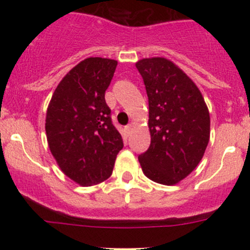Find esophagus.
I'll list each match as a JSON object with an SVG mask.
<instances>
[{
    "label": "esophagus",
    "mask_w": 250,
    "mask_h": 250,
    "mask_svg": "<svg viewBox=\"0 0 250 250\" xmlns=\"http://www.w3.org/2000/svg\"><path fill=\"white\" fill-rule=\"evenodd\" d=\"M132 130H133V128H132V125H127V127L125 128V137H129L130 134H132Z\"/></svg>",
    "instance_id": "34e87169"
}]
</instances>
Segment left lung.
<instances>
[{"label":"left lung","instance_id":"1","mask_svg":"<svg viewBox=\"0 0 250 250\" xmlns=\"http://www.w3.org/2000/svg\"><path fill=\"white\" fill-rule=\"evenodd\" d=\"M148 98L151 144L139 155L141 169L152 181L175 185L202 160L210 135V117L202 94L180 67L166 58L135 64Z\"/></svg>","mask_w":250,"mask_h":250}]
</instances>
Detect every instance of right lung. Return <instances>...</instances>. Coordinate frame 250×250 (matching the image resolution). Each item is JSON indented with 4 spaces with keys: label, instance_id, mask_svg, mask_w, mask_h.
<instances>
[{
    "label": "right lung",
    "instance_id": "obj_1",
    "mask_svg": "<svg viewBox=\"0 0 250 250\" xmlns=\"http://www.w3.org/2000/svg\"><path fill=\"white\" fill-rule=\"evenodd\" d=\"M116 66V60L106 58L82 60L60 81L48 105L50 152L62 172L82 186L110 178L123 147L105 102Z\"/></svg>",
    "mask_w": 250,
    "mask_h": 250
}]
</instances>
